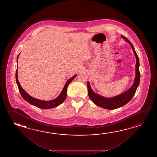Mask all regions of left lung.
Here are the masks:
<instances>
[{"mask_svg": "<svg viewBox=\"0 0 157 157\" xmlns=\"http://www.w3.org/2000/svg\"><path fill=\"white\" fill-rule=\"evenodd\" d=\"M121 37L124 39L126 41L128 42L130 44L131 48L133 50V53L136 59V75L135 81L133 82L132 86L125 93L122 94L121 95H118L117 97H113V98H105L101 97L98 94L95 93L91 89L90 86L89 82H87V90H88V95L90 98V99L93 101L94 103L96 104L98 107L103 108L104 109H115L118 108L122 107L128 103L132 98H133V95L136 93L137 87L139 86L140 83V74L139 71V59L137 55L135 50L134 49L133 45L131 43L129 40L127 39L126 37L123 35H121Z\"/></svg>", "mask_w": 157, "mask_h": 157, "instance_id": "obj_1", "label": "left lung"}]
</instances>
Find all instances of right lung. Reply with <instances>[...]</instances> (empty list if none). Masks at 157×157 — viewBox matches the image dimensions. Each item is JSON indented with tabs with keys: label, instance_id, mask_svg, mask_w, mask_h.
Returning <instances> with one entry per match:
<instances>
[{
	"label": "right lung",
	"instance_id": "add662e5",
	"mask_svg": "<svg viewBox=\"0 0 157 157\" xmlns=\"http://www.w3.org/2000/svg\"><path fill=\"white\" fill-rule=\"evenodd\" d=\"M19 54L18 55V57H17V63H18V58L19 56ZM17 68L16 72V79L17 86L18 87L19 91L20 93L21 96L25 100L27 101L28 103L31 104V105H33L34 106L37 107L39 108L44 109H50V108H53L54 107H57L63 102L67 97V87L68 86V85L71 82V81L74 80L75 77L77 76V75H76L67 81L64 86L63 90L61 92V93L60 94V95L57 97L56 99H55L54 100H50V101H44V100H39V99L34 98L33 97H31L30 95H29L22 88L20 83L18 80V76H17L18 70H17Z\"/></svg>",
	"mask_w": 157,
	"mask_h": 157
}]
</instances>
